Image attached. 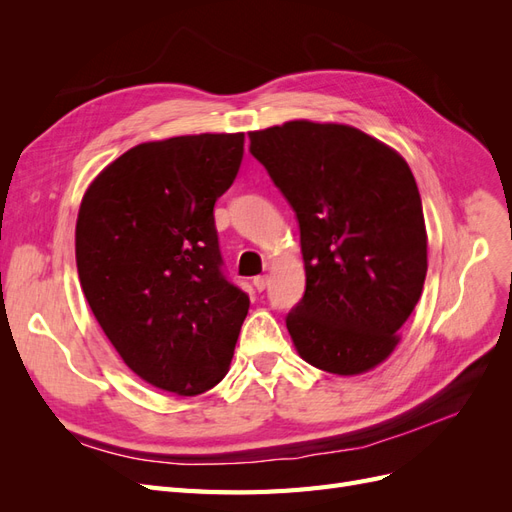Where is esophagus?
Segmentation results:
<instances>
[{"label":"esophagus","mask_w":512,"mask_h":512,"mask_svg":"<svg viewBox=\"0 0 512 512\" xmlns=\"http://www.w3.org/2000/svg\"><path fill=\"white\" fill-rule=\"evenodd\" d=\"M254 288L258 290V292H262V290H265L267 288V284H269V277L267 275H258V277H254Z\"/></svg>","instance_id":"obj_1"}]
</instances>
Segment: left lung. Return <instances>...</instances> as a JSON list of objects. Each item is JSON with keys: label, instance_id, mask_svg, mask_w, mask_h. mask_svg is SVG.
I'll return each mask as SVG.
<instances>
[{"label": "left lung", "instance_id": "1", "mask_svg": "<svg viewBox=\"0 0 512 512\" xmlns=\"http://www.w3.org/2000/svg\"><path fill=\"white\" fill-rule=\"evenodd\" d=\"M247 136L301 230L305 294L286 316L297 352L329 374L374 369L395 350L427 275L410 166L342 123L301 119Z\"/></svg>", "mask_w": 512, "mask_h": 512}]
</instances>
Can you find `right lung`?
I'll return each instance as SVG.
<instances>
[{"label":"right lung","instance_id":"right-lung-1","mask_svg":"<svg viewBox=\"0 0 512 512\" xmlns=\"http://www.w3.org/2000/svg\"><path fill=\"white\" fill-rule=\"evenodd\" d=\"M243 132L143 143L89 185L76 220L85 299L136 376L177 395L228 371L250 297L224 273L213 207L235 181Z\"/></svg>","mask_w":512,"mask_h":512}]
</instances>
